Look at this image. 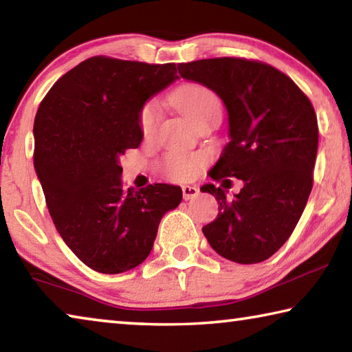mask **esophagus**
<instances>
[{
	"label": "esophagus",
	"mask_w": 352,
	"mask_h": 352,
	"mask_svg": "<svg viewBox=\"0 0 352 352\" xmlns=\"http://www.w3.org/2000/svg\"><path fill=\"white\" fill-rule=\"evenodd\" d=\"M182 190H183V199L184 200L195 199L199 195V192H200L199 188H195V186H183Z\"/></svg>",
	"instance_id": "34e87169"
}]
</instances>
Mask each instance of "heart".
Returning <instances> with one entry per match:
<instances>
[{
  "mask_svg": "<svg viewBox=\"0 0 352 352\" xmlns=\"http://www.w3.org/2000/svg\"><path fill=\"white\" fill-rule=\"evenodd\" d=\"M172 100L180 107L195 126L210 113L220 110V100L210 88L199 83H184L172 93ZM160 105L155 100H147L138 113V127L142 138H152L160 122ZM205 164L201 155H183L170 153L166 155L162 162L163 174L175 182H189L199 175Z\"/></svg>",
  "mask_w": 352,
  "mask_h": 352,
  "instance_id": "1",
  "label": "heart"
}]
</instances>
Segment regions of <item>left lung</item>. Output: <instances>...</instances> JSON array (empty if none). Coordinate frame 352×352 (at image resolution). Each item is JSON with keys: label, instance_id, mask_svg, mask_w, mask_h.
Wrapping results in <instances>:
<instances>
[{"label": "left lung", "instance_id": "left-lung-1", "mask_svg": "<svg viewBox=\"0 0 352 352\" xmlns=\"http://www.w3.org/2000/svg\"><path fill=\"white\" fill-rule=\"evenodd\" d=\"M183 79L217 93L228 110L230 142L211 169L212 180L239 178L226 195L222 186H201L219 204L205 237L237 264H256L281 248L305 211L314 184L318 148L317 115L296 83L272 65L241 57L204 58L178 65Z\"/></svg>", "mask_w": 352, "mask_h": 352}]
</instances>
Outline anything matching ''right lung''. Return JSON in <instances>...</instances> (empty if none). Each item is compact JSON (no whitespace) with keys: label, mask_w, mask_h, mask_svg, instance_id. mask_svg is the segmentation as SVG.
<instances>
[{"label":"right lung","mask_w":352,"mask_h":352,"mask_svg":"<svg viewBox=\"0 0 352 352\" xmlns=\"http://www.w3.org/2000/svg\"><path fill=\"white\" fill-rule=\"evenodd\" d=\"M178 79L175 63L96 56L58 79L34 121V168L58 234L83 264L107 275L135 269L180 186L124 189L119 158L142 141L138 113Z\"/></svg>","instance_id":"1"}]
</instances>
